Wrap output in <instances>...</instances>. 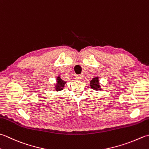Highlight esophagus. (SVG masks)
Instances as JSON below:
<instances>
[{"label": "esophagus", "instance_id": "esophagus-1", "mask_svg": "<svg viewBox=\"0 0 149 149\" xmlns=\"http://www.w3.org/2000/svg\"><path fill=\"white\" fill-rule=\"evenodd\" d=\"M75 78V79H76V80L81 81L83 79V75H77Z\"/></svg>", "mask_w": 149, "mask_h": 149}]
</instances>
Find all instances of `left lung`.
<instances>
[{"instance_id":"1","label":"left lung","mask_w":149,"mask_h":149,"mask_svg":"<svg viewBox=\"0 0 149 149\" xmlns=\"http://www.w3.org/2000/svg\"><path fill=\"white\" fill-rule=\"evenodd\" d=\"M90 86L93 90H95V91H99V90H101V86L100 83V81H99L98 76H95L94 77L92 78V79L90 81Z\"/></svg>"}]
</instances>
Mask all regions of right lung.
<instances>
[{"label":"right lung","mask_w":149,"mask_h":149,"mask_svg":"<svg viewBox=\"0 0 149 149\" xmlns=\"http://www.w3.org/2000/svg\"><path fill=\"white\" fill-rule=\"evenodd\" d=\"M66 83H67L66 81H65L61 78L60 75H58V76L57 77V83H55L54 86H55L54 88L55 91L59 92L63 90V88L65 87V85Z\"/></svg>","instance_id":"add662e5"}]
</instances>
